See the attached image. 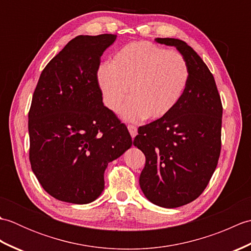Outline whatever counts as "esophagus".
Masks as SVG:
<instances>
[{
    "label": "esophagus",
    "instance_id": "obj_1",
    "mask_svg": "<svg viewBox=\"0 0 251 251\" xmlns=\"http://www.w3.org/2000/svg\"><path fill=\"white\" fill-rule=\"evenodd\" d=\"M127 128L129 130V134L131 136V138H135L138 134V130H137V127L135 125H128L127 126Z\"/></svg>",
    "mask_w": 251,
    "mask_h": 251
}]
</instances>
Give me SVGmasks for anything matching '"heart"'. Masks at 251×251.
<instances>
[{
  "mask_svg": "<svg viewBox=\"0 0 251 251\" xmlns=\"http://www.w3.org/2000/svg\"><path fill=\"white\" fill-rule=\"evenodd\" d=\"M189 78L182 55L150 42H135L121 49L97 79L106 108L116 112L128 95L122 111L127 121L163 119L178 104ZM130 94H128V89Z\"/></svg>",
  "mask_w": 251,
  "mask_h": 251,
  "instance_id": "b5f03b06",
  "label": "heart"
}]
</instances>
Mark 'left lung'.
<instances>
[{"instance_id": "obj_1", "label": "left lung", "mask_w": 251, "mask_h": 251, "mask_svg": "<svg viewBox=\"0 0 251 251\" xmlns=\"http://www.w3.org/2000/svg\"><path fill=\"white\" fill-rule=\"evenodd\" d=\"M183 56L189 78L178 104L163 119L138 128L134 145L146 155L139 183L153 204L176 208L199 197L217 167L221 151L222 103L209 69L178 39L157 37Z\"/></svg>"}]
</instances>
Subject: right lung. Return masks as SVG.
<instances>
[{"instance_id":"1","label":"right lung","mask_w":251,"mask_h":251,"mask_svg":"<svg viewBox=\"0 0 251 251\" xmlns=\"http://www.w3.org/2000/svg\"><path fill=\"white\" fill-rule=\"evenodd\" d=\"M115 34L78 35L42 71L29 111L32 172L56 200L94 201L108 164L131 147L127 127L103 105L97 72Z\"/></svg>"}]
</instances>
